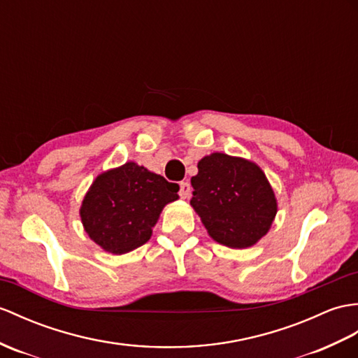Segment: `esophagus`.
I'll return each instance as SVG.
<instances>
[{
	"label": "esophagus",
	"instance_id": "obj_1",
	"mask_svg": "<svg viewBox=\"0 0 358 358\" xmlns=\"http://www.w3.org/2000/svg\"><path fill=\"white\" fill-rule=\"evenodd\" d=\"M189 195H190V185L187 181H181L180 182V196L182 199H186V198H189Z\"/></svg>",
	"mask_w": 358,
	"mask_h": 358
}]
</instances>
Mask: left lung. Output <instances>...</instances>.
I'll return each instance as SVG.
<instances>
[{
	"label": "left lung",
	"mask_w": 358,
	"mask_h": 358,
	"mask_svg": "<svg viewBox=\"0 0 358 358\" xmlns=\"http://www.w3.org/2000/svg\"><path fill=\"white\" fill-rule=\"evenodd\" d=\"M190 182V206L217 243L247 248L267 235L278 203L259 166L213 152L198 162V173Z\"/></svg>",
	"instance_id": "8db88e82"
}]
</instances>
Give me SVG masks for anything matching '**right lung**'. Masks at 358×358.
Instances as JSON below:
<instances>
[{
  "mask_svg": "<svg viewBox=\"0 0 358 358\" xmlns=\"http://www.w3.org/2000/svg\"><path fill=\"white\" fill-rule=\"evenodd\" d=\"M177 182L134 162L101 173L82 201L80 220L88 236L113 255L148 243L163 207L178 199Z\"/></svg>",
  "mask_w": 358,
  "mask_h": 358,
  "instance_id": "right-lung-1",
  "label": "right lung"
}]
</instances>
